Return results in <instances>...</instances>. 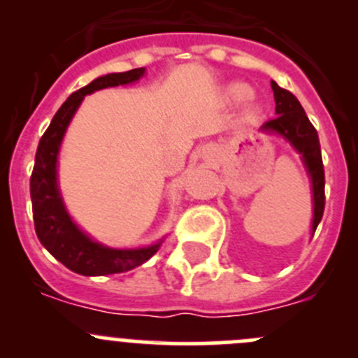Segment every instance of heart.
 Masks as SVG:
<instances>
[{"label": "heart", "instance_id": "heart-1", "mask_svg": "<svg viewBox=\"0 0 358 358\" xmlns=\"http://www.w3.org/2000/svg\"><path fill=\"white\" fill-rule=\"evenodd\" d=\"M227 95L234 102H243V100H248L252 95V90L248 85H244V83H236V85L229 86Z\"/></svg>", "mask_w": 358, "mask_h": 358}]
</instances>
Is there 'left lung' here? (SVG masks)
Returning a JSON list of instances; mask_svg holds the SVG:
<instances>
[{
  "instance_id": "8db88e82",
  "label": "left lung",
  "mask_w": 358,
  "mask_h": 358,
  "mask_svg": "<svg viewBox=\"0 0 358 358\" xmlns=\"http://www.w3.org/2000/svg\"><path fill=\"white\" fill-rule=\"evenodd\" d=\"M273 96H275L277 115L262 126V129L282 135L291 145L303 156L308 175L312 178L313 187V222L312 232L315 234L317 225L320 223L326 206V176H324L322 154H320V142L317 129L306 117L301 103L287 90L280 88L275 81H272Z\"/></svg>"
}]
</instances>
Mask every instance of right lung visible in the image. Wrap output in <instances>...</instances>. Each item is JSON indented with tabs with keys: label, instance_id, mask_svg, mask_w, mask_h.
<instances>
[{
	"label": "right lung",
	"instance_id": "1",
	"mask_svg": "<svg viewBox=\"0 0 358 358\" xmlns=\"http://www.w3.org/2000/svg\"><path fill=\"white\" fill-rule=\"evenodd\" d=\"M145 69L102 76L72 93L62 103L36 150L34 169L31 175V201L34 229L43 244L69 270L81 275H109L136 268L157 252L159 244L142 249H110L93 243L69 218L57 187V156L69 122L85 95L110 86L128 85L140 79Z\"/></svg>",
	"mask_w": 358,
	"mask_h": 358
}]
</instances>
